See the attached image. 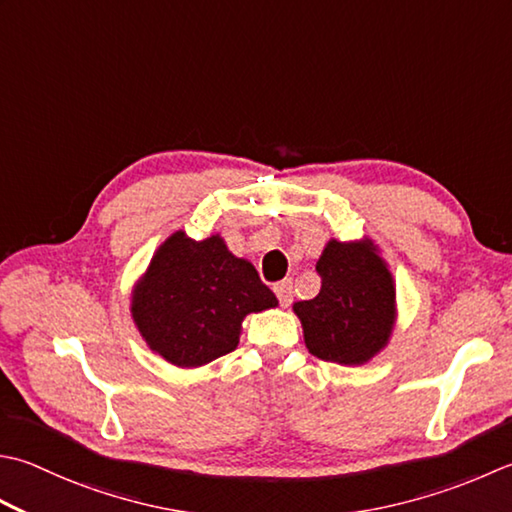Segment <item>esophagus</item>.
I'll return each mask as SVG.
<instances>
[{"mask_svg": "<svg viewBox=\"0 0 512 512\" xmlns=\"http://www.w3.org/2000/svg\"><path fill=\"white\" fill-rule=\"evenodd\" d=\"M273 290H275V295H277V299H279V306L288 308L290 302H293V284H290L288 279H284V282H277V284L273 286Z\"/></svg>", "mask_w": 512, "mask_h": 512, "instance_id": "esophagus-1", "label": "esophagus"}]
</instances>
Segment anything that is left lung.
<instances>
[{
    "instance_id": "left-lung-1",
    "label": "left lung",
    "mask_w": 512,
    "mask_h": 512,
    "mask_svg": "<svg viewBox=\"0 0 512 512\" xmlns=\"http://www.w3.org/2000/svg\"><path fill=\"white\" fill-rule=\"evenodd\" d=\"M322 288L293 308L310 353L324 362L364 364L388 342L395 288L373 244L330 242L315 266Z\"/></svg>"
}]
</instances>
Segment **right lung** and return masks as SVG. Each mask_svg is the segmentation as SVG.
I'll use <instances>...</instances> for the list:
<instances>
[{
  "mask_svg": "<svg viewBox=\"0 0 512 512\" xmlns=\"http://www.w3.org/2000/svg\"><path fill=\"white\" fill-rule=\"evenodd\" d=\"M273 306V290L217 235L193 242L175 233L137 286L133 317L150 348L188 368L235 350L242 319Z\"/></svg>",
  "mask_w": 512,
  "mask_h": 512,
  "instance_id": "right-lung-1",
  "label": "right lung"
}]
</instances>
